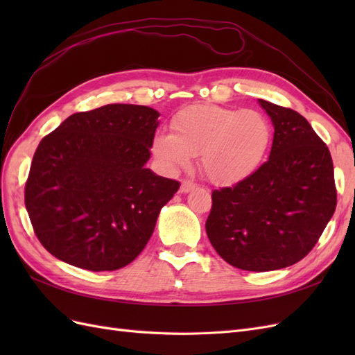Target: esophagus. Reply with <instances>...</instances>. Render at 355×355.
I'll list each match as a JSON object with an SVG mask.
<instances>
[{
	"label": "esophagus",
	"instance_id": "1",
	"mask_svg": "<svg viewBox=\"0 0 355 355\" xmlns=\"http://www.w3.org/2000/svg\"><path fill=\"white\" fill-rule=\"evenodd\" d=\"M194 188H196V184H194V182L187 179V180L182 182V185H180V192H182V194H188V192H189V191H192Z\"/></svg>",
	"mask_w": 355,
	"mask_h": 355
}]
</instances>
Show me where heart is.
I'll return each instance as SVG.
<instances>
[{
	"mask_svg": "<svg viewBox=\"0 0 355 355\" xmlns=\"http://www.w3.org/2000/svg\"><path fill=\"white\" fill-rule=\"evenodd\" d=\"M173 132L154 136L153 154L168 171L184 168L200 155L201 168L213 184L234 185L261 168L272 144V125L252 110L194 105L178 112Z\"/></svg>",
	"mask_w": 355,
	"mask_h": 355,
	"instance_id": "1",
	"label": "heart"
}]
</instances>
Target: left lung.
Listing matches in <instances>:
<instances>
[{"label": "left lung", "instance_id": "left-lung-1", "mask_svg": "<svg viewBox=\"0 0 355 355\" xmlns=\"http://www.w3.org/2000/svg\"><path fill=\"white\" fill-rule=\"evenodd\" d=\"M271 118L270 158L254 175L213 191L207 237L244 271L290 266L318 241L336 209L329 148L299 112L257 99Z\"/></svg>", "mask_w": 355, "mask_h": 355}]
</instances>
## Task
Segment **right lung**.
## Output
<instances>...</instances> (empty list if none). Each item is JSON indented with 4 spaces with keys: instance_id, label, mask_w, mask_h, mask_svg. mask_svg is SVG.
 <instances>
[{
    "instance_id": "obj_1",
    "label": "right lung",
    "mask_w": 355,
    "mask_h": 355,
    "mask_svg": "<svg viewBox=\"0 0 355 355\" xmlns=\"http://www.w3.org/2000/svg\"><path fill=\"white\" fill-rule=\"evenodd\" d=\"M159 112L111 103L72 114L40 142L25 187V206L41 244L89 271L135 261L158 214L180 184L146 163Z\"/></svg>"
}]
</instances>
